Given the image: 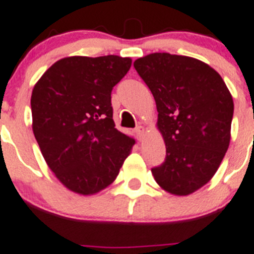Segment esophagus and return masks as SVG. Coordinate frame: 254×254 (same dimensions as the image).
Returning a JSON list of instances; mask_svg holds the SVG:
<instances>
[{"label":"esophagus","instance_id":"obj_1","mask_svg":"<svg viewBox=\"0 0 254 254\" xmlns=\"http://www.w3.org/2000/svg\"><path fill=\"white\" fill-rule=\"evenodd\" d=\"M135 133H137V138L139 140L143 139L144 137V127H135Z\"/></svg>","mask_w":254,"mask_h":254}]
</instances>
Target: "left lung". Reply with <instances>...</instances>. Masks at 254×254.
Segmentation results:
<instances>
[{"mask_svg":"<svg viewBox=\"0 0 254 254\" xmlns=\"http://www.w3.org/2000/svg\"><path fill=\"white\" fill-rule=\"evenodd\" d=\"M157 108L167 157L152 176L164 191L187 196L216 174L229 148L234 101L216 69L199 59L153 53L134 62Z\"/></svg>","mask_w":254,"mask_h":254,"instance_id":"8db88e82","label":"left lung"}]
</instances>
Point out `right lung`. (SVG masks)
Returning a JSON list of instances; mask_svg holds the SVG:
<instances>
[{"instance_id":"add662e5","label":"right lung","mask_w":254,"mask_h":254,"mask_svg":"<svg viewBox=\"0 0 254 254\" xmlns=\"http://www.w3.org/2000/svg\"><path fill=\"white\" fill-rule=\"evenodd\" d=\"M117 55L67 57L36 82L32 129L59 182L78 195H94L116 180L135 140L115 127L111 91L130 69Z\"/></svg>"}]
</instances>
